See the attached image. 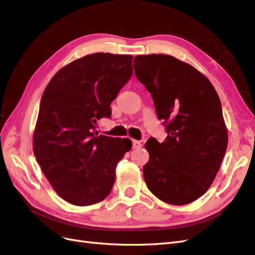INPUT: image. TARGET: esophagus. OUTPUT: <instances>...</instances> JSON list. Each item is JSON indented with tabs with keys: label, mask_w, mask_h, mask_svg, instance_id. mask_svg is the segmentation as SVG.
Listing matches in <instances>:
<instances>
[{
	"label": "esophagus",
	"mask_w": 255,
	"mask_h": 255,
	"mask_svg": "<svg viewBox=\"0 0 255 255\" xmlns=\"http://www.w3.org/2000/svg\"><path fill=\"white\" fill-rule=\"evenodd\" d=\"M141 142L138 140H133V149H140L141 148Z\"/></svg>",
	"instance_id": "esophagus-1"
}]
</instances>
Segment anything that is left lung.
Segmentation results:
<instances>
[{"mask_svg":"<svg viewBox=\"0 0 255 255\" xmlns=\"http://www.w3.org/2000/svg\"><path fill=\"white\" fill-rule=\"evenodd\" d=\"M134 70L168 134L164 142L150 138L144 144L146 186L166 203L194 202L210 188L227 151L220 99L205 75L170 55H138Z\"/></svg>","mask_w":255,"mask_h":255,"instance_id":"left-lung-1","label":"left lung"}]
</instances>
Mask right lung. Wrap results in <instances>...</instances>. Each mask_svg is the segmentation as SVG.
<instances>
[{"label": "right lung", "instance_id": "1", "mask_svg": "<svg viewBox=\"0 0 255 255\" xmlns=\"http://www.w3.org/2000/svg\"><path fill=\"white\" fill-rule=\"evenodd\" d=\"M132 55L95 53L68 64L44 89L34 130V154L56 194L86 206L110 195L128 138L98 135L111 103L133 73Z\"/></svg>", "mask_w": 255, "mask_h": 255}]
</instances>
